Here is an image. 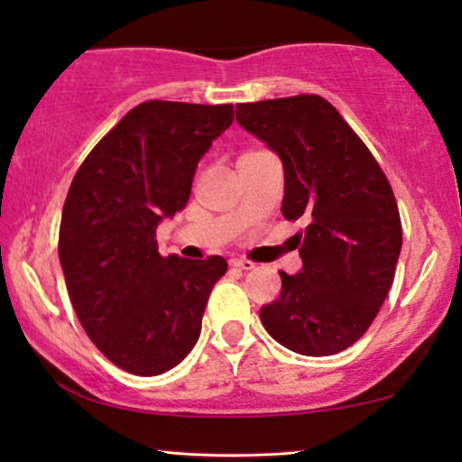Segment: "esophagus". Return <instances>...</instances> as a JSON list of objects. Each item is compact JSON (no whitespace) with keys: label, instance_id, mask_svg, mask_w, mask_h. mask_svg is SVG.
<instances>
[{"label":"esophagus","instance_id":"1","mask_svg":"<svg viewBox=\"0 0 462 462\" xmlns=\"http://www.w3.org/2000/svg\"><path fill=\"white\" fill-rule=\"evenodd\" d=\"M231 267H237V269H242V271H252V269L256 267V264L252 263V261H245V258H233Z\"/></svg>","mask_w":462,"mask_h":462}]
</instances>
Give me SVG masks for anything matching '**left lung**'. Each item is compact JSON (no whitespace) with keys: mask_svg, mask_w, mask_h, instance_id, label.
Wrapping results in <instances>:
<instances>
[{"mask_svg":"<svg viewBox=\"0 0 462 462\" xmlns=\"http://www.w3.org/2000/svg\"><path fill=\"white\" fill-rule=\"evenodd\" d=\"M237 124L283 166L282 214L302 218V269L261 309L286 349L324 357L362 338L381 311L402 252L387 176L334 106L315 94L237 105Z\"/></svg>","mask_w":462,"mask_h":462,"instance_id":"obj_1","label":"left lung"}]
</instances>
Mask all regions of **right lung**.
Masks as SVG:
<instances>
[{"label":"right lung","mask_w":462,"mask_h":462,"mask_svg":"<svg viewBox=\"0 0 462 462\" xmlns=\"http://www.w3.org/2000/svg\"><path fill=\"white\" fill-rule=\"evenodd\" d=\"M233 124V105L147 100L90 151L62 208L59 256L94 345L138 376L172 370L198 343L223 256L157 252L155 231L187 206L195 170Z\"/></svg>","instance_id":"obj_1"}]
</instances>
